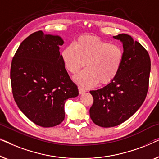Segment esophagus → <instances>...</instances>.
Here are the masks:
<instances>
[{
	"label": "esophagus",
	"instance_id": "esophagus-1",
	"mask_svg": "<svg viewBox=\"0 0 159 159\" xmlns=\"http://www.w3.org/2000/svg\"><path fill=\"white\" fill-rule=\"evenodd\" d=\"M86 92V90H84V89L82 88H79V93L80 94H83V93H84Z\"/></svg>",
	"mask_w": 159,
	"mask_h": 159
}]
</instances>
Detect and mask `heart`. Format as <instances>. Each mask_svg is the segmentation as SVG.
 I'll use <instances>...</instances> for the list:
<instances>
[{"label": "heart", "instance_id": "heart-1", "mask_svg": "<svg viewBox=\"0 0 159 159\" xmlns=\"http://www.w3.org/2000/svg\"><path fill=\"white\" fill-rule=\"evenodd\" d=\"M123 51L118 45L92 36H82L62 52L67 70L77 74L87 62L88 68L75 77L80 86L90 88L98 82L108 84L116 77L123 62Z\"/></svg>", "mask_w": 159, "mask_h": 159}]
</instances>
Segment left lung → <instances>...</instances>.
Here are the masks:
<instances>
[{
	"mask_svg": "<svg viewBox=\"0 0 159 159\" xmlns=\"http://www.w3.org/2000/svg\"><path fill=\"white\" fill-rule=\"evenodd\" d=\"M114 38L123 44L121 68L107 85L90 91L93 97L90 118L102 127H115L130 118L144 102L149 86L151 59L146 49L129 34Z\"/></svg>",
	"mask_w": 159,
	"mask_h": 159,
	"instance_id": "8db88e82",
	"label": "left lung"
}]
</instances>
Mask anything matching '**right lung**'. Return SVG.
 <instances>
[{
	"label": "right lung",
	"instance_id": "obj_1",
	"mask_svg": "<svg viewBox=\"0 0 159 159\" xmlns=\"http://www.w3.org/2000/svg\"><path fill=\"white\" fill-rule=\"evenodd\" d=\"M59 36L34 32L22 41L11 66L14 101L32 122L43 127L59 125L65 116L64 103L79 95L65 69Z\"/></svg>",
	"mask_w": 159,
	"mask_h": 159
}]
</instances>
